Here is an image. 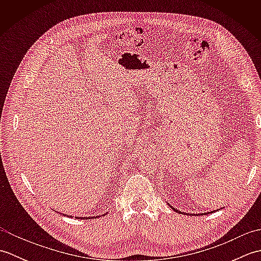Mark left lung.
I'll list each match as a JSON object with an SVG mask.
<instances>
[{
  "mask_svg": "<svg viewBox=\"0 0 261 261\" xmlns=\"http://www.w3.org/2000/svg\"><path fill=\"white\" fill-rule=\"evenodd\" d=\"M169 206H170L171 208H173V210L175 211V212H177V213H181V212H180V211H178V210H176V208H174L173 206H171V205H169ZM210 213H212V212H210ZM184 214H185V213H184ZM205 214H206V213H205ZM187 215H188V214H187Z\"/></svg>",
  "mask_w": 261,
  "mask_h": 261,
  "instance_id": "obj_1",
  "label": "left lung"
}]
</instances>
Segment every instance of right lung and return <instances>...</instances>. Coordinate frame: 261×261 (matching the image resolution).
<instances>
[{"label": "right lung", "instance_id": "right-lung-1", "mask_svg": "<svg viewBox=\"0 0 261 261\" xmlns=\"http://www.w3.org/2000/svg\"><path fill=\"white\" fill-rule=\"evenodd\" d=\"M63 215H64V214H63ZM67 216H69V218H71V215H67ZM75 218H76V219H83V220H84V219L90 220L91 218H95V216H91V218H90V216H88V218H82V216H81V218H79V216H75ZM96 218H97V216H96Z\"/></svg>", "mask_w": 261, "mask_h": 261}]
</instances>
